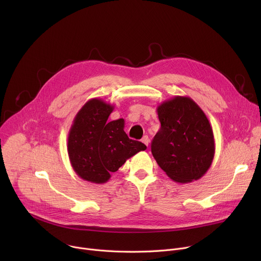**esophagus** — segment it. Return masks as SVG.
I'll return each instance as SVG.
<instances>
[{
  "mask_svg": "<svg viewBox=\"0 0 261 261\" xmlns=\"http://www.w3.org/2000/svg\"><path fill=\"white\" fill-rule=\"evenodd\" d=\"M141 141H142L145 145H148V142H150V139H148V136H147V135H144V136L141 138Z\"/></svg>",
  "mask_w": 261,
  "mask_h": 261,
  "instance_id": "obj_1",
  "label": "esophagus"
}]
</instances>
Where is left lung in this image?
Masks as SVG:
<instances>
[{"label": "left lung", "mask_w": 261, "mask_h": 261, "mask_svg": "<svg viewBox=\"0 0 261 261\" xmlns=\"http://www.w3.org/2000/svg\"><path fill=\"white\" fill-rule=\"evenodd\" d=\"M161 128L152 141L158 165L174 181L199 179L215 155L211 124L202 109L190 98L175 96L157 107Z\"/></svg>", "instance_id": "1"}]
</instances>
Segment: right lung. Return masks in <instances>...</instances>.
I'll return each instance as SVG.
<instances>
[{"mask_svg": "<svg viewBox=\"0 0 261 261\" xmlns=\"http://www.w3.org/2000/svg\"><path fill=\"white\" fill-rule=\"evenodd\" d=\"M115 106L102 99L89 100L77 113L68 134V156L72 168L83 179L104 184L129 158L146 146L130 139L125 121L108 122Z\"/></svg>", "mask_w": 261, "mask_h": 261, "instance_id": "1", "label": "right lung"}]
</instances>
